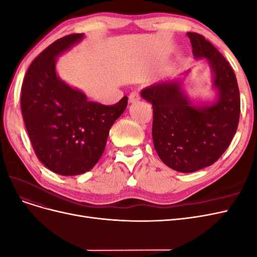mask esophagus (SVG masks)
I'll return each instance as SVG.
<instances>
[{"instance_id": "1", "label": "esophagus", "mask_w": 257, "mask_h": 257, "mask_svg": "<svg viewBox=\"0 0 257 257\" xmlns=\"http://www.w3.org/2000/svg\"><path fill=\"white\" fill-rule=\"evenodd\" d=\"M138 100H139V95L136 94V93H132V94H130V96H128V102H130L131 104H134V103L138 102Z\"/></svg>"}]
</instances>
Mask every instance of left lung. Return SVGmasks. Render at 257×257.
Instances as JSON below:
<instances>
[{
	"label": "left lung",
	"mask_w": 257,
	"mask_h": 257,
	"mask_svg": "<svg viewBox=\"0 0 257 257\" xmlns=\"http://www.w3.org/2000/svg\"><path fill=\"white\" fill-rule=\"evenodd\" d=\"M193 56L206 59L212 74V102L188 95L185 77L145 88L141 96L153 108L154 148L165 165L180 173H193L212 165L227 149L240 115V94L234 71L214 46L200 34L189 32Z\"/></svg>",
	"instance_id": "8db88e82"
}]
</instances>
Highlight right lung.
Masks as SVG:
<instances>
[{"label":"right lung","instance_id":"add662e5","mask_svg":"<svg viewBox=\"0 0 257 257\" xmlns=\"http://www.w3.org/2000/svg\"><path fill=\"white\" fill-rule=\"evenodd\" d=\"M84 34H71L48 46L26 74L21 111L33 149L43 164L62 176L89 172L102 157L109 130L127 106L89 102L87 95L62 80L57 60Z\"/></svg>","mask_w":257,"mask_h":257}]
</instances>
